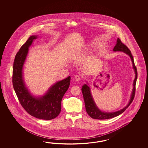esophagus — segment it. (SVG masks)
I'll use <instances>...</instances> for the list:
<instances>
[{
    "mask_svg": "<svg viewBox=\"0 0 148 148\" xmlns=\"http://www.w3.org/2000/svg\"><path fill=\"white\" fill-rule=\"evenodd\" d=\"M75 80H77V81H80L82 79V76L79 75H77L75 76Z\"/></svg>",
    "mask_w": 148,
    "mask_h": 148,
    "instance_id": "obj_1",
    "label": "esophagus"
}]
</instances>
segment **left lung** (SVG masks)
Masks as SVG:
<instances>
[{
  "label": "left lung",
  "mask_w": 148,
  "mask_h": 148,
  "mask_svg": "<svg viewBox=\"0 0 148 148\" xmlns=\"http://www.w3.org/2000/svg\"><path fill=\"white\" fill-rule=\"evenodd\" d=\"M113 51H123L127 54H129V56L130 57L132 60L133 68L134 69V71H135V78L133 83V89L131 98L130 99L129 104L122 110L116 112H113V113H104L99 110L96 106V104L94 103V101L93 100V98L91 96L89 87H88V86L87 85H84L82 87V90L84 101H85L86 110L88 115L94 119L107 120V119H111L123 113L126 110V108L129 107L130 104L132 103L134 98L135 93V85H136V82L138 77V71H137L136 67L135 66L133 57L132 56L131 51L129 50V48L126 45L122 42L121 40L119 38H118L117 40V43L116 45L114 47Z\"/></svg>",
  "instance_id": "8db88e82"
}]
</instances>
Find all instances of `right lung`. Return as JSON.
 Instances as JSON below:
<instances>
[{
	"mask_svg": "<svg viewBox=\"0 0 148 148\" xmlns=\"http://www.w3.org/2000/svg\"><path fill=\"white\" fill-rule=\"evenodd\" d=\"M36 36H31L16 54L13 64L12 82L20 104L29 115L39 119L49 120L57 117L61 110V101L69 88L70 77L53 85L42 97L32 96L25 87L22 69L28 53V47Z\"/></svg>",
	"mask_w": 148,
	"mask_h": 148,
	"instance_id": "obj_1",
	"label": "right lung"
}]
</instances>
